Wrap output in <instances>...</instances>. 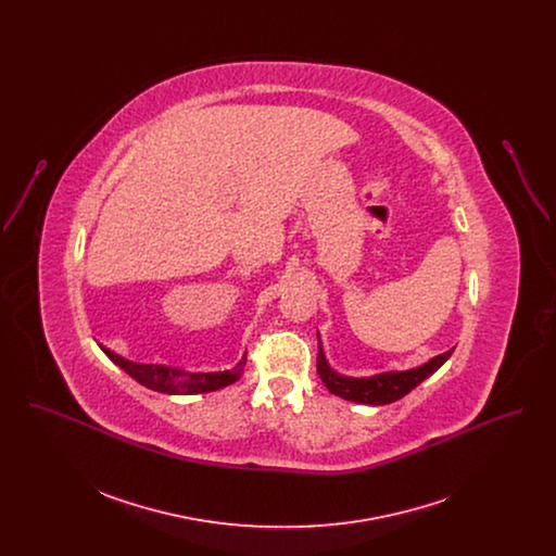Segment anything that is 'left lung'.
Instances as JSON below:
<instances>
[{
    "mask_svg": "<svg viewBox=\"0 0 556 556\" xmlns=\"http://www.w3.org/2000/svg\"><path fill=\"white\" fill-rule=\"evenodd\" d=\"M452 352H454V348L444 354L433 356L431 361H427L425 365L415 367V369L388 370V372H377L370 377H345L329 367L323 345L318 340L317 372L320 381L325 383V388L331 394L350 400V402H358V404L383 406V404L396 402L400 397L406 396L410 390H415L424 379L433 375L448 361Z\"/></svg>",
    "mask_w": 556,
    "mask_h": 556,
    "instance_id": "left-lung-1",
    "label": "left lung"
}]
</instances>
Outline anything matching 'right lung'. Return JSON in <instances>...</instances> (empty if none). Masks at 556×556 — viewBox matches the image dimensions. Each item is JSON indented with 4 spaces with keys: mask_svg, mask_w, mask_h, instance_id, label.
<instances>
[{
    "mask_svg": "<svg viewBox=\"0 0 556 556\" xmlns=\"http://www.w3.org/2000/svg\"><path fill=\"white\" fill-rule=\"evenodd\" d=\"M108 358L118 365L125 372H129L135 381L141 386L160 392V394H206L220 388H227L236 383L241 377V370L245 365V356H241L238 365L229 370H216V372H189V370L175 369L166 365H143V363H132L112 350L104 348Z\"/></svg>",
    "mask_w": 556,
    "mask_h": 556,
    "instance_id": "obj_1",
    "label": "right lung"
}]
</instances>
